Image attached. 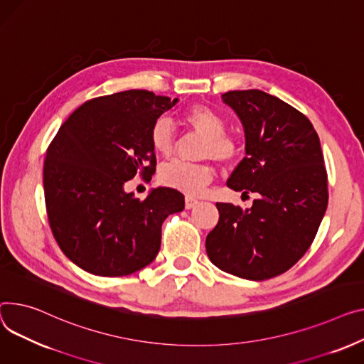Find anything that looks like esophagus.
Returning a JSON list of instances; mask_svg holds the SVG:
<instances>
[{
	"label": "esophagus",
	"mask_w": 364,
	"mask_h": 364,
	"mask_svg": "<svg viewBox=\"0 0 364 364\" xmlns=\"http://www.w3.org/2000/svg\"><path fill=\"white\" fill-rule=\"evenodd\" d=\"M196 205H199L198 199L191 198V196H186V209H191V208H195Z\"/></svg>",
	"instance_id": "esophagus-1"
}]
</instances>
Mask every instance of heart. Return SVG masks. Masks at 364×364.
I'll use <instances>...</instances> for the list:
<instances>
[{"instance_id": "obj_1", "label": "heart", "mask_w": 364, "mask_h": 364, "mask_svg": "<svg viewBox=\"0 0 364 364\" xmlns=\"http://www.w3.org/2000/svg\"><path fill=\"white\" fill-rule=\"evenodd\" d=\"M183 121L188 129L205 137L200 156L210 158L215 162L227 164L237 158L240 152L238 141L228 136L227 123L221 114L206 105L190 107L183 112ZM149 143L155 154L169 156L176 146L174 123L168 117H159L151 127ZM159 181L187 195H198L213 177L208 164H191L186 161H171L159 169Z\"/></svg>"}]
</instances>
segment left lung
Returning <instances> with one entry per match:
<instances>
[{
    "label": "left lung",
    "mask_w": 364,
    "mask_h": 364,
    "mask_svg": "<svg viewBox=\"0 0 364 364\" xmlns=\"http://www.w3.org/2000/svg\"><path fill=\"white\" fill-rule=\"evenodd\" d=\"M223 102L240 118L246 139V158L227 186L259 198L246 210L216 203L220 221L206 237V253L227 274L269 279L301 259L326 212L319 136L306 115L263 90H230Z\"/></svg>",
    "instance_id": "1"
}]
</instances>
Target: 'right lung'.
Listing matches in <instances>:
<instances>
[{"label": "right lung", "instance_id": "1", "mask_svg": "<svg viewBox=\"0 0 364 364\" xmlns=\"http://www.w3.org/2000/svg\"><path fill=\"white\" fill-rule=\"evenodd\" d=\"M178 98L124 90L87 101L50 144L43 165L46 213L63 253L83 271L124 277L148 266L161 227L184 209V196L156 187L140 200L124 184L155 174L149 132Z\"/></svg>", "mask_w": 364, "mask_h": 364}]
</instances>
